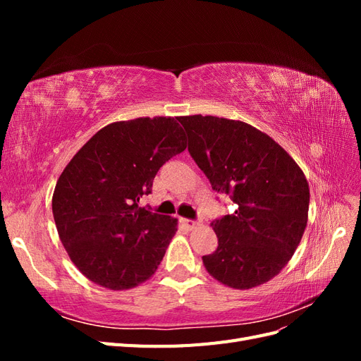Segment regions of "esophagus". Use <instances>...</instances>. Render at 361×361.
Listing matches in <instances>:
<instances>
[{"instance_id": "esophagus-1", "label": "esophagus", "mask_w": 361, "mask_h": 361, "mask_svg": "<svg viewBox=\"0 0 361 361\" xmlns=\"http://www.w3.org/2000/svg\"><path fill=\"white\" fill-rule=\"evenodd\" d=\"M180 223L185 226V227H187V228H190V231H191V228H194L195 226H199L200 223L199 221H192V220H187V218H182V220H180Z\"/></svg>"}]
</instances>
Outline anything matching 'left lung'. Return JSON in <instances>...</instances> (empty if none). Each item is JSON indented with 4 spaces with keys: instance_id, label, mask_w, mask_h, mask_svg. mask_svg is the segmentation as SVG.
Masks as SVG:
<instances>
[{
    "instance_id": "1",
    "label": "left lung",
    "mask_w": 361,
    "mask_h": 361,
    "mask_svg": "<svg viewBox=\"0 0 361 361\" xmlns=\"http://www.w3.org/2000/svg\"><path fill=\"white\" fill-rule=\"evenodd\" d=\"M179 122L212 188L238 204L211 223L218 247L202 257L206 271L233 289L264 285L300 245L309 218L307 179L285 149L241 120L192 114Z\"/></svg>"
}]
</instances>
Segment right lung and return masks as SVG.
Masks as SVG:
<instances>
[{
	"instance_id": "right-lung-1",
	"label": "right lung",
	"mask_w": 361,
	"mask_h": 361,
	"mask_svg": "<svg viewBox=\"0 0 361 361\" xmlns=\"http://www.w3.org/2000/svg\"><path fill=\"white\" fill-rule=\"evenodd\" d=\"M185 149L176 118L138 117L97 130L64 167L54 221L73 265L94 285L126 290L157 272L178 220L138 202L162 164Z\"/></svg>"
}]
</instances>
